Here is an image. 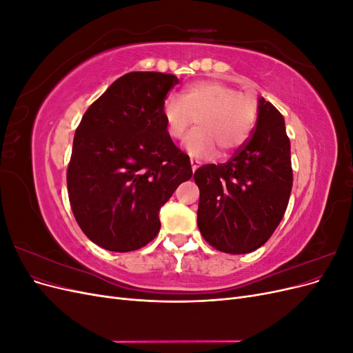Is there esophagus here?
Wrapping results in <instances>:
<instances>
[{"mask_svg": "<svg viewBox=\"0 0 353 353\" xmlns=\"http://www.w3.org/2000/svg\"><path fill=\"white\" fill-rule=\"evenodd\" d=\"M190 165H191V170H193V172H196L197 168L200 166V162H199V160L191 159V160H190Z\"/></svg>", "mask_w": 353, "mask_h": 353, "instance_id": "obj_1", "label": "esophagus"}]
</instances>
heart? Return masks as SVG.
<instances>
[{"mask_svg": "<svg viewBox=\"0 0 353 353\" xmlns=\"http://www.w3.org/2000/svg\"><path fill=\"white\" fill-rule=\"evenodd\" d=\"M162 116L172 140L183 138L196 119L197 128L188 134L184 147L191 157L210 159L216 154V146L222 154H230L249 140L258 117V101L227 82L197 81L183 90L181 99L168 97Z\"/></svg>", "mask_w": 353, "mask_h": 353, "instance_id": "heart-1", "label": "heart"}]
</instances>
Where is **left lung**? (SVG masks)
I'll return each mask as SVG.
<instances>
[{
  "label": "left lung",
  "instance_id": "1",
  "mask_svg": "<svg viewBox=\"0 0 353 353\" xmlns=\"http://www.w3.org/2000/svg\"><path fill=\"white\" fill-rule=\"evenodd\" d=\"M200 190L197 225L212 248L250 253L268 241L290 199L293 170L283 114L259 99L250 135L227 163L194 172Z\"/></svg>",
  "mask_w": 353,
  "mask_h": 353
}]
</instances>
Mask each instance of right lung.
Instances as JSON below:
<instances>
[{
	"instance_id": "right-lung-1",
	"label": "right lung",
	"mask_w": 353,
	"mask_h": 353,
	"mask_svg": "<svg viewBox=\"0 0 353 353\" xmlns=\"http://www.w3.org/2000/svg\"><path fill=\"white\" fill-rule=\"evenodd\" d=\"M178 82L170 73H126L77 128L66 175L70 208L85 236L105 250L150 243L160 230V208L193 175L162 116Z\"/></svg>"
}]
</instances>
